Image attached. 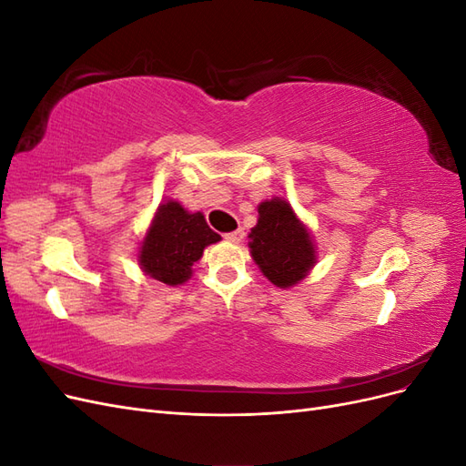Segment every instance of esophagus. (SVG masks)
Wrapping results in <instances>:
<instances>
[{
	"label": "esophagus",
	"instance_id": "obj_1",
	"mask_svg": "<svg viewBox=\"0 0 466 466\" xmlns=\"http://www.w3.org/2000/svg\"><path fill=\"white\" fill-rule=\"evenodd\" d=\"M225 238H228L229 243H241L245 238V229H237L231 233H225Z\"/></svg>",
	"mask_w": 466,
	"mask_h": 466
}]
</instances>
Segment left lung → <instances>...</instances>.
<instances>
[{"label":"left lung","instance_id":"1","mask_svg":"<svg viewBox=\"0 0 466 466\" xmlns=\"http://www.w3.org/2000/svg\"><path fill=\"white\" fill-rule=\"evenodd\" d=\"M248 248L260 272L278 288H291L317 262V248L309 229L295 216L289 202H260L258 223L248 233Z\"/></svg>","mask_w":466,"mask_h":466}]
</instances>
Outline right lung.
I'll return each mask as SVG.
<instances>
[{"mask_svg":"<svg viewBox=\"0 0 466 466\" xmlns=\"http://www.w3.org/2000/svg\"><path fill=\"white\" fill-rule=\"evenodd\" d=\"M221 237L208 228L202 211L190 214L175 200L159 204L137 252L142 270L167 286H180L192 276L208 245Z\"/></svg>","mask_w":466,"mask_h":466,"instance_id":"1","label":"right lung"}]
</instances>
